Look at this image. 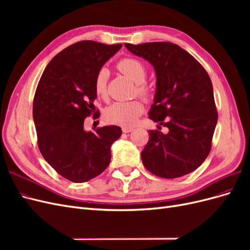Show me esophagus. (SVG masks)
Masks as SVG:
<instances>
[{
	"instance_id": "obj_1",
	"label": "esophagus",
	"mask_w": 250,
	"mask_h": 250,
	"mask_svg": "<svg viewBox=\"0 0 250 250\" xmlns=\"http://www.w3.org/2000/svg\"><path fill=\"white\" fill-rule=\"evenodd\" d=\"M132 130H133V127H130V126H123L122 127V131L124 133H128V132H130Z\"/></svg>"
}]
</instances>
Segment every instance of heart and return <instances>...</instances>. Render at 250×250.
Returning a JSON list of instances; mask_svg holds the SVG:
<instances>
[{"instance_id":"1","label":"heart","mask_w":250,"mask_h":250,"mask_svg":"<svg viewBox=\"0 0 250 250\" xmlns=\"http://www.w3.org/2000/svg\"><path fill=\"white\" fill-rule=\"evenodd\" d=\"M118 70L126 77L135 82L134 94L139 95L145 100L150 99L153 94V88L146 81L147 67L142 60L134 57H126L117 63ZM95 92L102 99L106 100L108 97V71L105 67L97 72L95 77ZM144 103L134 99L127 102H116L111 104L104 111V117L107 122L127 126L133 124L144 112Z\"/></svg>"}]
</instances>
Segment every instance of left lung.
<instances>
[{"label":"left lung","mask_w":250,"mask_h":250,"mask_svg":"<svg viewBox=\"0 0 250 250\" xmlns=\"http://www.w3.org/2000/svg\"><path fill=\"white\" fill-rule=\"evenodd\" d=\"M133 54L154 66L156 93L149 119L169 132L150 130L142 151L144 166L154 175L177 178L206 161L218 120L211 81L190 53L175 43H125Z\"/></svg>","instance_id":"left-lung-1"}]
</instances>
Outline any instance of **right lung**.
Listing matches in <instances>:
<instances>
[{
	"instance_id": "add662e5",
	"label": "right lung",
	"mask_w": 250,
	"mask_h": 250,
	"mask_svg": "<svg viewBox=\"0 0 250 250\" xmlns=\"http://www.w3.org/2000/svg\"><path fill=\"white\" fill-rule=\"evenodd\" d=\"M122 43L81 41L52 58L44 69L33 100L37 145L44 160L59 175L85 183L108 167L110 146L122 130L119 126L98 127L86 132L84 120L100 117L94 100L97 72Z\"/></svg>"
}]
</instances>
